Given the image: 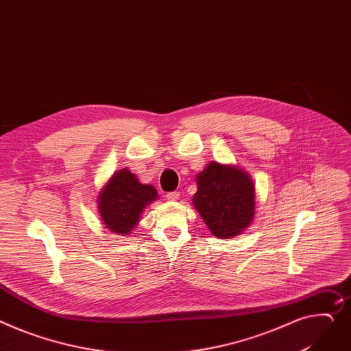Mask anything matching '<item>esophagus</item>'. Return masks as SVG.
<instances>
[{
	"label": "esophagus",
	"instance_id": "1",
	"mask_svg": "<svg viewBox=\"0 0 351 351\" xmlns=\"http://www.w3.org/2000/svg\"><path fill=\"white\" fill-rule=\"evenodd\" d=\"M180 198V193H169V194H166V199L167 201H177Z\"/></svg>",
	"mask_w": 351,
	"mask_h": 351
}]
</instances>
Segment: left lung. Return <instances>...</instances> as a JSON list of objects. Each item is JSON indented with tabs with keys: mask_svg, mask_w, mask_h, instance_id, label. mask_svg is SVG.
<instances>
[{
	"mask_svg": "<svg viewBox=\"0 0 351 351\" xmlns=\"http://www.w3.org/2000/svg\"><path fill=\"white\" fill-rule=\"evenodd\" d=\"M195 181L193 205L213 236L232 239L253 223L256 186L247 171L212 160Z\"/></svg>",
	"mask_w": 351,
	"mask_h": 351,
	"instance_id": "8db88e82",
	"label": "left lung"
}]
</instances>
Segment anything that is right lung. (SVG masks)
I'll use <instances>...</instances> for the list:
<instances>
[{"label": "right lung", "instance_id": "right-lung-1", "mask_svg": "<svg viewBox=\"0 0 351 351\" xmlns=\"http://www.w3.org/2000/svg\"><path fill=\"white\" fill-rule=\"evenodd\" d=\"M158 199L157 190L142 184L128 169L115 171L97 195V208L102 225L122 236L132 233L149 204Z\"/></svg>", "mask_w": 351, "mask_h": 351}]
</instances>
